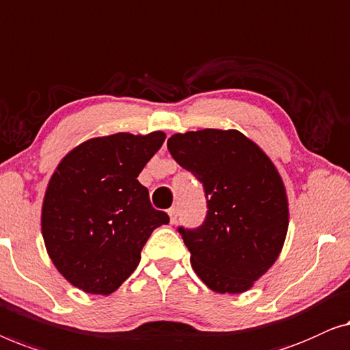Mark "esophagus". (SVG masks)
<instances>
[{"instance_id":"esophagus-1","label":"esophagus","mask_w":350,"mask_h":350,"mask_svg":"<svg viewBox=\"0 0 350 350\" xmlns=\"http://www.w3.org/2000/svg\"><path fill=\"white\" fill-rule=\"evenodd\" d=\"M168 214H170L171 224H176V220H177V208H171V209L168 211Z\"/></svg>"}]
</instances>
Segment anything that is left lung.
I'll return each instance as SVG.
<instances>
[{
	"instance_id": "left-lung-1",
	"label": "left lung",
	"mask_w": 350,
	"mask_h": 350,
	"mask_svg": "<svg viewBox=\"0 0 350 350\" xmlns=\"http://www.w3.org/2000/svg\"><path fill=\"white\" fill-rule=\"evenodd\" d=\"M168 150L203 184L208 214L177 231L198 278L217 293H243L273 267L288 228L284 182L268 155L236 130L177 133Z\"/></svg>"
}]
</instances>
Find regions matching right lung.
Returning a JSON list of instances; mask_svg holds the SVG:
<instances>
[{
	"label": "right lung",
	"instance_id": "add662e5",
	"mask_svg": "<svg viewBox=\"0 0 350 350\" xmlns=\"http://www.w3.org/2000/svg\"><path fill=\"white\" fill-rule=\"evenodd\" d=\"M165 137L163 131L93 137L57 166L44 195L42 238L52 263L75 287L116 292L139 265L152 231L170 222L137 180Z\"/></svg>",
	"mask_w": 350,
	"mask_h": 350
}]
</instances>
